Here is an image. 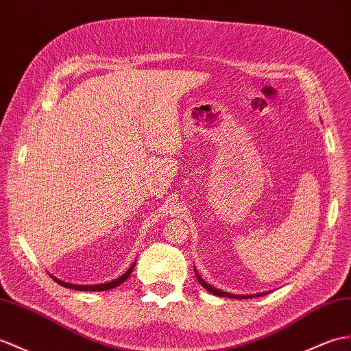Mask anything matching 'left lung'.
<instances>
[{
    "label": "left lung",
    "instance_id": "1",
    "mask_svg": "<svg viewBox=\"0 0 351 351\" xmlns=\"http://www.w3.org/2000/svg\"><path fill=\"white\" fill-rule=\"evenodd\" d=\"M197 280H199V282L202 284V286L203 287H205L208 291H210V293H213V295H217V296H227V298H236V296H233V295H229V293H224V291H219V290H217V289H214V287H210L209 286V284H206L205 281H203L202 278H200V276L197 275ZM236 299H238V298H236Z\"/></svg>",
    "mask_w": 351,
    "mask_h": 351
}]
</instances>
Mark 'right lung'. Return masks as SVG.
Returning <instances> with one entry per match:
<instances>
[{"instance_id": "add662e5", "label": "right lung", "mask_w": 351, "mask_h": 351, "mask_svg": "<svg viewBox=\"0 0 351 351\" xmlns=\"http://www.w3.org/2000/svg\"><path fill=\"white\" fill-rule=\"evenodd\" d=\"M134 266H136V262H133V265L130 266L128 271H127L124 275H121L119 278L113 280V281H109V282H104V284H97V286H77V284L64 282V281H61V280H58V278H53V280H55L56 282H58L60 286H62V287H67V289H73V290H82V291H104V290L115 289V287L121 286V284L124 282V281H127V278L130 276V274L133 272Z\"/></svg>"}]
</instances>
